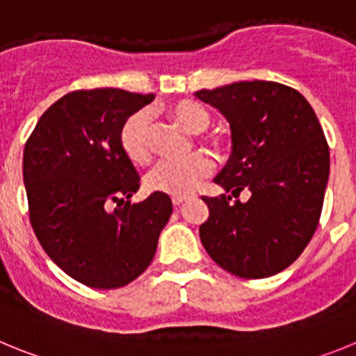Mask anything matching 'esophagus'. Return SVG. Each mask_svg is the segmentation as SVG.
<instances>
[{
    "mask_svg": "<svg viewBox=\"0 0 356 356\" xmlns=\"http://www.w3.org/2000/svg\"><path fill=\"white\" fill-rule=\"evenodd\" d=\"M185 201H187V197H185V196H172V205H175V207L184 205Z\"/></svg>",
    "mask_w": 356,
    "mask_h": 356,
    "instance_id": "esophagus-1",
    "label": "esophagus"
}]
</instances>
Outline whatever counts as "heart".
<instances>
[{
    "mask_svg": "<svg viewBox=\"0 0 356 356\" xmlns=\"http://www.w3.org/2000/svg\"><path fill=\"white\" fill-rule=\"evenodd\" d=\"M169 114L180 122L187 131L200 134L210 124V115L200 103L180 99L169 106ZM151 115L146 110H139L124 121L119 134L124 155L137 165H144L151 160ZM212 169V160L203 153H194L185 159H168L156 163L153 171L147 172L144 185L153 193L187 196L197 187Z\"/></svg>",
    "mask_w": 356,
    "mask_h": 356,
    "instance_id": "1",
    "label": "heart"
}]
</instances>
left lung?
Masks as SVG:
<instances>
[{
    "label": "left lung",
    "instance_id": "left-lung-1",
    "mask_svg": "<svg viewBox=\"0 0 356 356\" xmlns=\"http://www.w3.org/2000/svg\"><path fill=\"white\" fill-rule=\"evenodd\" d=\"M225 115L232 156L213 178L226 193L248 188L246 204L203 197L209 219L200 238L210 259L238 278H267L294 262L319 222L330 149L310 103L276 81H235L197 90Z\"/></svg>",
    "mask_w": 356,
    "mask_h": 356
}]
</instances>
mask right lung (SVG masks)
Listing matches in <instances>:
<instances>
[{"label":"right lung","instance_id":"1","mask_svg":"<svg viewBox=\"0 0 356 356\" xmlns=\"http://www.w3.org/2000/svg\"><path fill=\"white\" fill-rule=\"evenodd\" d=\"M153 99L112 87L74 90L40 115L24 146L33 232L49 259L87 287L119 289L143 275L172 213L163 193L131 203L139 175L119 143L124 121Z\"/></svg>","mask_w":356,"mask_h":356}]
</instances>
